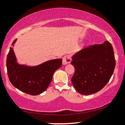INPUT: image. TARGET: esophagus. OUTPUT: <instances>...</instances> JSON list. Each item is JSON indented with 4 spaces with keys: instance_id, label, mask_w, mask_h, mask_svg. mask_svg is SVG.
Segmentation results:
<instances>
[{
    "instance_id": "esophagus-1",
    "label": "esophagus",
    "mask_w": 125,
    "mask_h": 125,
    "mask_svg": "<svg viewBox=\"0 0 125 125\" xmlns=\"http://www.w3.org/2000/svg\"><path fill=\"white\" fill-rule=\"evenodd\" d=\"M72 59L70 56L69 55H65L63 58V64H66L68 63H70L71 62Z\"/></svg>"
}]
</instances>
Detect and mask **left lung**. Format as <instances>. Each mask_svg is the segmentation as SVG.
<instances>
[{"instance_id": "1", "label": "left lung", "mask_w": 125, "mask_h": 125, "mask_svg": "<svg viewBox=\"0 0 125 125\" xmlns=\"http://www.w3.org/2000/svg\"><path fill=\"white\" fill-rule=\"evenodd\" d=\"M75 69L72 82L80 94L90 95L103 89L115 67L114 49L108 41L88 46L72 56Z\"/></svg>"}]
</instances>
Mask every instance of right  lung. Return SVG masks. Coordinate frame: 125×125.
Here are the masks:
<instances>
[{
	"instance_id": "right-lung-1",
	"label": "right lung",
	"mask_w": 125,
	"mask_h": 125,
	"mask_svg": "<svg viewBox=\"0 0 125 125\" xmlns=\"http://www.w3.org/2000/svg\"><path fill=\"white\" fill-rule=\"evenodd\" d=\"M15 40L12 46L16 42ZM62 59L48 61L36 66L17 63L13 48L10 47L7 56V74L13 85L22 92L37 95L47 89L57 69L61 67Z\"/></svg>"
}]
</instances>
